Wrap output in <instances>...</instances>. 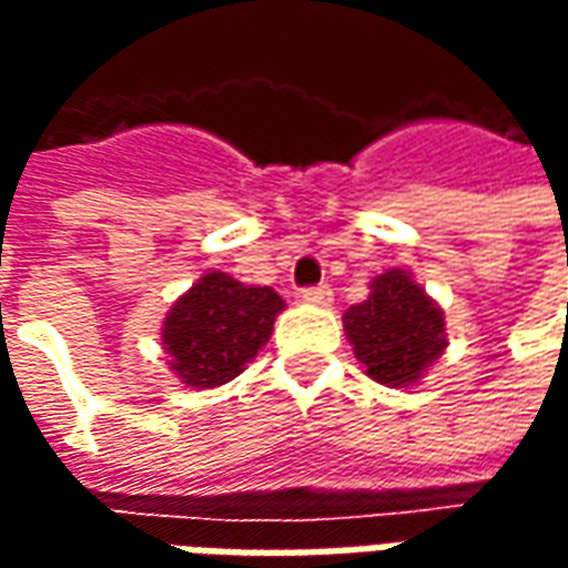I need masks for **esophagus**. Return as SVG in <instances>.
Here are the masks:
<instances>
[{
	"mask_svg": "<svg viewBox=\"0 0 568 568\" xmlns=\"http://www.w3.org/2000/svg\"><path fill=\"white\" fill-rule=\"evenodd\" d=\"M301 297H304L307 304H316V307H332L334 292L328 288V285H313V288H304Z\"/></svg>",
	"mask_w": 568,
	"mask_h": 568,
	"instance_id": "esophagus-1",
	"label": "esophagus"
}]
</instances>
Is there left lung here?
Segmentation results:
<instances>
[{"label": "left lung", "mask_w": 568, "mask_h": 568, "mask_svg": "<svg viewBox=\"0 0 568 568\" xmlns=\"http://www.w3.org/2000/svg\"><path fill=\"white\" fill-rule=\"evenodd\" d=\"M344 328L371 381L410 386L444 353V313L407 271H386L368 301L346 310Z\"/></svg>", "instance_id": "left-lung-1"}]
</instances>
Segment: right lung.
<instances>
[{"label":"right lung","mask_w":568,"mask_h":568,"mask_svg":"<svg viewBox=\"0 0 568 568\" xmlns=\"http://www.w3.org/2000/svg\"><path fill=\"white\" fill-rule=\"evenodd\" d=\"M285 301L267 285H243L206 273L163 320V349L185 386L212 389L243 374L267 344Z\"/></svg>","instance_id":"right-lung-1"}]
</instances>
